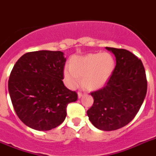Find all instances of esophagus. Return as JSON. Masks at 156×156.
Listing matches in <instances>:
<instances>
[{"mask_svg":"<svg viewBox=\"0 0 156 156\" xmlns=\"http://www.w3.org/2000/svg\"><path fill=\"white\" fill-rule=\"evenodd\" d=\"M78 98H81L82 96H83V94H82V92H78Z\"/></svg>","mask_w":156,"mask_h":156,"instance_id":"34e87169","label":"esophagus"}]
</instances>
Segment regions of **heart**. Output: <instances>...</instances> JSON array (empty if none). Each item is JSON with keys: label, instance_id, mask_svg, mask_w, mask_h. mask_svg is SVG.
Listing matches in <instances>:
<instances>
[{"label": "heart", "instance_id": "1", "mask_svg": "<svg viewBox=\"0 0 156 156\" xmlns=\"http://www.w3.org/2000/svg\"><path fill=\"white\" fill-rule=\"evenodd\" d=\"M70 68L64 70V78L68 86L74 88L80 84L87 90L102 88L112 76L115 68V60L110 54L90 53L83 56H75L70 63Z\"/></svg>", "mask_w": 156, "mask_h": 156}]
</instances>
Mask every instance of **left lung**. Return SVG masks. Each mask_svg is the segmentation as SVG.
I'll return each instance as SVG.
<instances>
[{
  "instance_id": "1",
  "label": "left lung",
  "mask_w": 156,
  "mask_h": 156,
  "mask_svg": "<svg viewBox=\"0 0 156 156\" xmlns=\"http://www.w3.org/2000/svg\"><path fill=\"white\" fill-rule=\"evenodd\" d=\"M116 57L112 76L102 89L91 93L87 115L97 129L113 131L128 125L142 105L147 83L142 61L125 49L105 48Z\"/></svg>"
}]
</instances>
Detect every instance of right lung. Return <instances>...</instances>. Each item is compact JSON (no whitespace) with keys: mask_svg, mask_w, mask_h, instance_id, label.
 Instances as JSON below:
<instances>
[{"mask_svg":"<svg viewBox=\"0 0 156 156\" xmlns=\"http://www.w3.org/2000/svg\"><path fill=\"white\" fill-rule=\"evenodd\" d=\"M63 52H27L14 65L9 92L14 110L22 122L38 131L55 129L64 121L66 107L78 94L64 86Z\"/></svg>","mask_w":156,"mask_h":156,"instance_id":"1","label":"right lung"}]
</instances>
